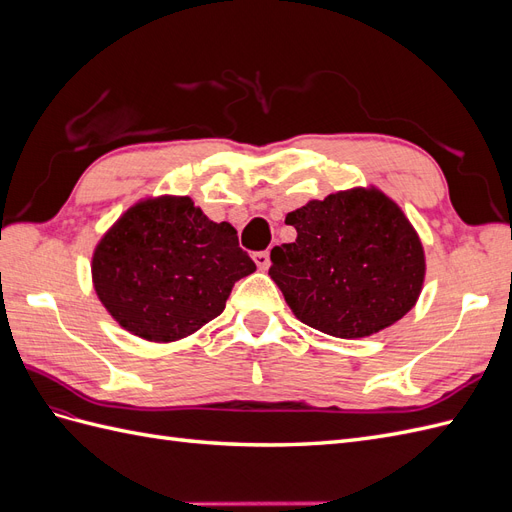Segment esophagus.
<instances>
[{"instance_id": "34e87169", "label": "esophagus", "mask_w": 512, "mask_h": 512, "mask_svg": "<svg viewBox=\"0 0 512 512\" xmlns=\"http://www.w3.org/2000/svg\"><path fill=\"white\" fill-rule=\"evenodd\" d=\"M254 262H256V265H258V269H260V271L269 269V265H271V254H269V250L256 252V254H254Z\"/></svg>"}]
</instances>
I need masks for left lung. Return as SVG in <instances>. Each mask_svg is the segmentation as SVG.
<instances>
[{
    "label": "left lung",
    "mask_w": 512,
    "mask_h": 512,
    "mask_svg": "<svg viewBox=\"0 0 512 512\" xmlns=\"http://www.w3.org/2000/svg\"><path fill=\"white\" fill-rule=\"evenodd\" d=\"M297 239L271 250V280L301 322L356 339L404 318L421 294L423 245L376 190L337 192L286 215Z\"/></svg>",
    "instance_id": "obj_1"
}]
</instances>
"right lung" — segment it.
<instances>
[{"label": "right lung", "instance_id": "add662e5", "mask_svg": "<svg viewBox=\"0 0 512 512\" xmlns=\"http://www.w3.org/2000/svg\"><path fill=\"white\" fill-rule=\"evenodd\" d=\"M256 271L237 230L215 224L192 198L132 207L94 254V286L111 316L149 342H175L218 318L230 290Z\"/></svg>", "mask_w": 512, "mask_h": 512}]
</instances>
